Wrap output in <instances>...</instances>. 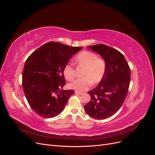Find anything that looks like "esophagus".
Wrapping results in <instances>:
<instances>
[{"label": "esophagus", "mask_w": 155, "mask_h": 155, "mask_svg": "<svg viewBox=\"0 0 155 155\" xmlns=\"http://www.w3.org/2000/svg\"><path fill=\"white\" fill-rule=\"evenodd\" d=\"M75 94H77V95H81V94H83V93H82V92H75Z\"/></svg>", "instance_id": "34e87169"}]
</instances>
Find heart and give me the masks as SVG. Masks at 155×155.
I'll return each instance as SVG.
<instances>
[{"instance_id": "obj_1", "label": "heart", "mask_w": 155, "mask_h": 155, "mask_svg": "<svg viewBox=\"0 0 155 155\" xmlns=\"http://www.w3.org/2000/svg\"><path fill=\"white\" fill-rule=\"evenodd\" d=\"M76 63L80 67H84L82 78L75 79L68 85L70 88L78 92L86 91L93 83H99L106 72L105 61L97 58V55L91 51H84L76 58ZM63 74L67 79L70 81L74 78L76 72L72 64L68 63L63 68Z\"/></svg>"}]
</instances>
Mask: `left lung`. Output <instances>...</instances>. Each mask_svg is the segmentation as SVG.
<instances>
[{
  "mask_svg": "<svg viewBox=\"0 0 155 155\" xmlns=\"http://www.w3.org/2000/svg\"><path fill=\"white\" fill-rule=\"evenodd\" d=\"M88 48L104 59L106 72L99 85L88 92L91 100L84 109L92 118L104 120L114 114L122 105L128 92L130 70L124 55L118 50L103 44Z\"/></svg>",
  "mask_w": 155,
  "mask_h": 155,
  "instance_id": "1",
  "label": "left lung"
}]
</instances>
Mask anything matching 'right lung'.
Returning a JSON list of instances; mask_svg holds the SVG:
<instances>
[{"label": "right lung", "mask_w": 155, "mask_h": 155, "mask_svg": "<svg viewBox=\"0 0 155 155\" xmlns=\"http://www.w3.org/2000/svg\"><path fill=\"white\" fill-rule=\"evenodd\" d=\"M82 48L51 41L28 58L22 72V88L35 113L50 118L64 110L74 91L62 89L66 84L63 68Z\"/></svg>", "instance_id": "obj_1"}]
</instances>
